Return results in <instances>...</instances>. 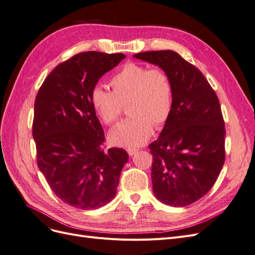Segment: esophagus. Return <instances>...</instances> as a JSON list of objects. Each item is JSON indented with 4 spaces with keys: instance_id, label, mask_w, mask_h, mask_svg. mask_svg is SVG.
Instances as JSON below:
<instances>
[{
    "instance_id": "34e87169",
    "label": "esophagus",
    "mask_w": 255,
    "mask_h": 255,
    "mask_svg": "<svg viewBox=\"0 0 255 255\" xmlns=\"http://www.w3.org/2000/svg\"><path fill=\"white\" fill-rule=\"evenodd\" d=\"M138 152V149H134V148H129V149H128V155L129 156H133V155H135V154Z\"/></svg>"
}]
</instances>
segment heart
Returning <instances> with one entry per match:
<instances>
[{
	"label": "heart",
	"mask_w": 255,
	"mask_h": 255,
	"mask_svg": "<svg viewBox=\"0 0 255 255\" xmlns=\"http://www.w3.org/2000/svg\"><path fill=\"white\" fill-rule=\"evenodd\" d=\"M113 91L101 86L91 90L92 109L105 125H114L120 118L123 104L132 116L111 130L110 141L119 146L134 148L149 139L154 126L163 127L173 107V86L160 68L141 64L123 65L111 79Z\"/></svg>",
	"instance_id": "obj_1"
}]
</instances>
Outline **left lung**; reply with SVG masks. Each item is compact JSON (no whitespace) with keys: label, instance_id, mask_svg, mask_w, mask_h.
Listing matches in <instances>:
<instances>
[{"label":"left lung","instance_id":"8db88e82","mask_svg":"<svg viewBox=\"0 0 255 255\" xmlns=\"http://www.w3.org/2000/svg\"><path fill=\"white\" fill-rule=\"evenodd\" d=\"M134 57L163 69L173 86L172 113L149 145L153 194L166 205H189L210 191L225 164L226 128L218 97L202 72L174 51Z\"/></svg>","mask_w":255,"mask_h":255}]
</instances>
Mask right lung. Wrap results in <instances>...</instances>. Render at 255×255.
<instances>
[{
    "label": "right lung",
    "mask_w": 255,
    "mask_h": 255,
    "mask_svg": "<svg viewBox=\"0 0 255 255\" xmlns=\"http://www.w3.org/2000/svg\"><path fill=\"white\" fill-rule=\"evenodd\" d=\"M125 54L83 52L47 76L35 100L33 137L37 165L61 201L96 210L115 198L126 150L102 149L104 132L90 95Z\"/></svg>",
    "instance_id": "add662e5"
}]
</instances>
